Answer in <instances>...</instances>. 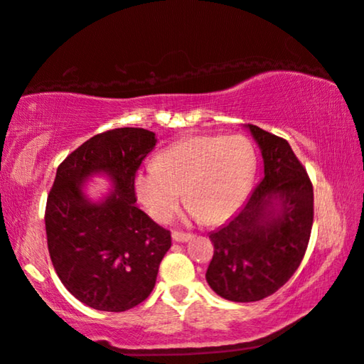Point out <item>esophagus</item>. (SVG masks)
I'll use <instances>...</instances> for the list:
<instances>
[{
    "label": "esophagus",
    "mask_w": 364,
    "mask_h": 364,
    "mask_svg": "<svg viewBox=\"0 0 364 364\" xmlns=\"http://www.w3.org/2000/svg\"><path fill=\"white\" fill-rule=\"evenodd\" d=\"M173 240L178 241V243H186V241H189L193 238L191 233H183V232H173Z\"/></svg>",
    "instance_id": "obj_1"
}]
</instances>
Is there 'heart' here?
<instances>
[{
	"instance_id": "obj_1",
	"label": "heart",
	"mask_w": 364,
	"mask_h": 364,
	"mask_svg": "<svg viewBox=\"0 0 364 364\" xmlns=\"http://www.w3.org/2000/svg\"><path fill=\"white\" fill-rule=\"evenodd\" d=\"M256 151L245 136H193L159 154L136 176L134 189L155 222L166 223L183 191L194 217L220 223L243 204L256 171Z\"/></svg>"
}]
</instances>
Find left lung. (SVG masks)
I'll list each match as a JSON object with an SVG mask.
<instances>
[{
  "label": "left lung",
  "mask_w": 364,
  "mask_h": 364,
  "mask_svg": "<svg viewBox=\"0 0 364 364\" xmlns=\"http://www.w3.org/2000/svg\"><path fill=\"white\" fill-rule=\"evenodd\" d=\"M247 128L264 159V178L225 227L210 233L213 256L205 280L236 303L264 299L296 272L308 250L314 193L306 168L284 137Z\"/></svg>",
  "instance_id": "obj_1"
}]
</instances>
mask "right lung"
I'll list each match as a JSON object with an SVG mask.
<instances>
[{"label": "right lung", "instance_id": "1", "mask_svg": "<svg viewBox=\"0 0 364 364\" xmlns=\"http://www.w3.org/2000/svg\"><path fill=\"white\" fill-rule=\"evenodd\" d=\"M155 146L142 128L100 132L61 161L45 207L51 264L61 284L87 306L121 313L142 303L155 287L159 265L171 246L170 230L136 204V171ZM105 171L113 195L90 205L83 178Z\"/></svg>", "mask_w": 364, "mask_h": 364}]
</instances>
